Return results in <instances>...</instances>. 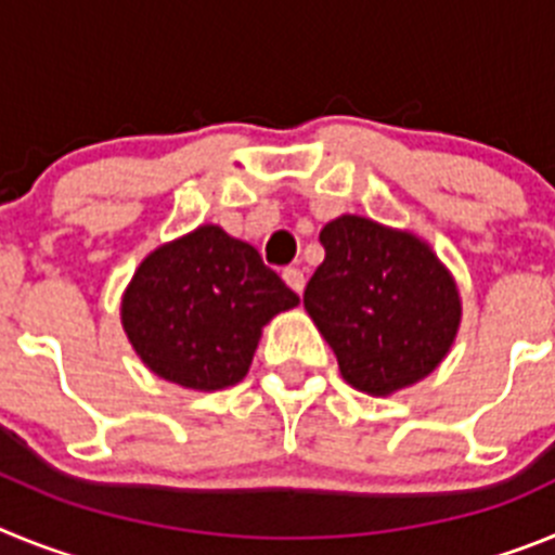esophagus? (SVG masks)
<instances>
[{
    "label": "esophagus",
    "mask_w": 555,
    "mask_h": 555,
    "mask_svg": "<svg viewBox=\"0 0 555 555\" xmlns=\"http://www.w3.org/2000/svg\"><path fill=\"white\" fill-rule=\"evenodd\" d=\"M283 281H286V286L297 294H302V288H306V274H302L297 267L283 269Z\"/></svg>",
    "instance_id": "34e87169"
}]
</instances>
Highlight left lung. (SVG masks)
<instances>
[{
    "mask_svg": "<svg viewBox=\"0 0 555 555\" xmlns=\"http://www.w3.org/2000/svg\"><path fill=\"white\" fill-rule=\"evenodd\" d=\"M325 261L302 302L320 327L347 384L386 397L442 364L461 322L453 274L409 230L364 217L322 228Z\"/></svg>",
    "mask_w": 555,
    "mask_h": 555,
    "instance_id": "left-lung-1",
    "label": "left lung"
}]
</instances>
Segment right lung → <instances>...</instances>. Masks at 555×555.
<instances>
[{
  "label": "right lung",
  "instance_id": "obj_1",
  "mask_svg": "<svg viewBox=\"0 0 555 555\" xmlns=\"http://www.w3.org/2000/svg\"><path fill=\"white\" fill-rule=\"evenodd\" d=\"M297 302L253 244L203 224L141 261L121 297V325L155 375L217 391L247 375L261 327Z\"/></svg>",
  "mask_w": 555,
  "mask_h": 555
}]
</instances>
